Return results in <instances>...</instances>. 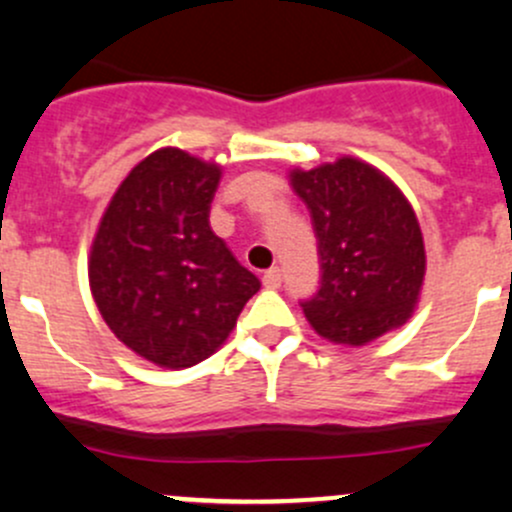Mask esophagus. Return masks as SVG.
I'll return each instance as SVG.
<instances>
[{
    "label": "esophagus",
    "mask_w": 512,
    "mask_h": 512,
    "mask_svg": "<svg viewBox=\"0 0 512 512\" xmlns=\"http://www.w3.org/2000/svg\"><path fill=\"white\" fill-rule=\"evenodd\" d=\"M262 285H265L267 289H277L282 285V270L280 267H270V270L262 275Z\"/></svg>",
    "instance_id": "1"
}]
</instances>
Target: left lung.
Returning a JSON list of instances; mask_svg holds the SVG:
<instances>
[{
  "label": "left lung",
  "instance_id": "obj_1",
  "mask_svg": "<svg viewBox=\"0 0 512 512\" xmlns=\"http://www.w3.org/2000/svg\"><path fill=\"white\" fill-rule=\"evenodd\" d=\"M289 180L317 237L319 289L299 302L314 332L359 347L401 327L426 275L421 227L404 193L349 156L292 170Z\"/></svg>",
  "mask_w": 512,
  "mask_h": 512
}]
</instances>
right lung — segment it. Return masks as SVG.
Instances as JSON below:
<instances>
[{"label": "right lung", "mask_w": 512, "mask_h": 512, "mask_svg": "<svg viewBox=\"0 0 512 512\" xmlns=\"http://www.w3.org/2000/svg\"><path fill=\"white\" fill-rule=\"evenodd\" d=\"M220 165L180 148L143 158L118 185L91 245L89 282L113 334L143 359H208L260 280L210 230Z\"/></svg>", "instance_id": "add662e5"}]
</instances>
